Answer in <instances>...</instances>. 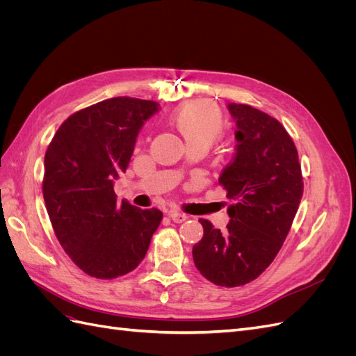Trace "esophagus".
Wrapping results in <instances>:
<instances>
[{"mask_svg": "<svg viewBox=\"0 0 356 356\" xmlns=\"http://www.w3.org/2000/svg\"><path fill=\"white\" fill-rule=\"evenodd\" d=\"M169 218L174 221V222H177V224H181V222H184L188 217L186 213H182V212H178V211H170L169 212Z\"/></svg>", "mask_w": 356, "mask_h": 356, "instance_id": "34e87169", "label": "esophagus"}]
</instances>
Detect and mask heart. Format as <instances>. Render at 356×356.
I'll use <instances>...</instances> for the list:
<instances>
[{
    "instance_id": "obj_1",
    "label": "heart",
    "mask_w": 356,
    "mask_h": 356,
    "mask_svg": "<svg viewBox=\"0 0 356 356\" xmlns=\"http://www.w3.org/2000/svg\"><path fill=\"white\" fill-rule=\"evenodd\" d=\"M178 132L184 136L187 144L212 143L224 126L222 111L217 105L199 99L186 104L172 117Z\"/></svg>"
}]
</instances>
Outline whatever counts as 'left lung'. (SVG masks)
<instances>
[{
	"label": "left lung",
	"mask_w": 356,
	"mask_h": 356,
	"mask_svg": "<svg viewBox=\"0 0 356 356\" xmlns=\"http://www.w3.org/2000/svg\"><path fill=\"white\" fill-rule=\"evenodd\" d=\"M236 120V154L224 168L220 186L233 200L227 230L199 220L203 238L193 260L218 286H241L272 264L293 225L303 175L293 138L275 117L245 104H229Z\"/></svg>",
	"instance_id": "8db88e82"
}]
</instances>
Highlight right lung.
<instances>
[{"label": "right lung", "instance_id": "right-lung-1", "mask_svg": "<svg viewBox=\"0 0 356 356\" xmlns=\"http://www.w3.org/2000/svg\"><path fill=\"white\" fill-rule=\"evenodd\" d=\"M160 105L129 96L71 114L47 147L42 196L51 227L72 263L114 279L144 260L161 211L118 202L113 179L131 161L136 136Z\"/></svg>", "mask_w": 356, "mask_h": 356}]
</instances>
